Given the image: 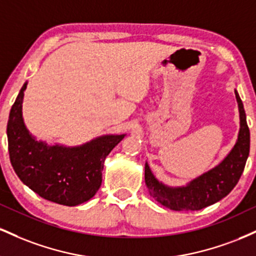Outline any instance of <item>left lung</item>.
Instances as JSON below:
<instances>
[{
    "label": "left lung",
    "mask_w": 256,
    "mask_h": 256,
    "mask_svg": "<svg viewBox=\"0 0 256 256\" xmlns=\"http://www.w3.org/2000/svg\"><path fill=\"white\" fill-rule=\"evenodd\" d=\"M240 128L238 140L225 160L201 177L183 188H167L155 179L146 164V184L149 195L164 207L172 210H198L224 198L238 183L250 148V132L246 124V112L237 91Z\"/></svg>",
    "instance_id": "left-lung-1"
}]
</instances>
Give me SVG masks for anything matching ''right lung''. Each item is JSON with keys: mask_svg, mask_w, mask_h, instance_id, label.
Returning <instances> with one entry per match:
<instances>
[{"mask_svg": "<svg viewBox=\"0 0 256 256\" xmlns=\"http://www.w3.org/2000/svg\"><path fill=\"white\" fill-rule=\"evenodd\" d=\"M26 84L12 106L7 125L10 164L22 183L40 198L77 206L98 192L104 162L125 134L104 136L77 148L49 146L28 134L22 116Z\"/></svg>", "mask_w": 256, "mask_h": 256, "instance_id": "add662e5", "label": "right lung"}]
</instances>
